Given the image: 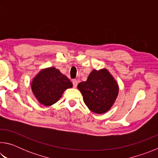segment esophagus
<instances>
[{
    "mask_svg": "<svg viewBox=\"0 0 158 158\" xmlns=\"http://www.w3.org/2000/svg\"><path fill=\"white\" fill-rule=\"evenodd\" d=\"M73 84L74 88H76L77 85V80H73Z\"/></svg>",
    "mask_w": 158,
    "mask_h": 158,
    "instance_id": "esophagus-1",
    "label": "esophagus"
}]
</instances>
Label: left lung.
<instances>
[{"instance_id": "left-lung-1", "label": "left lung", "mask_w": 158, "mask_h": 158, "mask_svg": "<svg viewBox=\"0 0 158 158\" xmlns=\"http://www.w3.org/2000/svg\"><path fill=\"white\" fill-rule=\"evenodd\" d=\"M77 88L88 108L99 114L111 109L119 90L116 81L105 68L93 69L86 81L79 83Z\"/></svg>"}]
</instances>
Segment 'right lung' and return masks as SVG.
Returning <instances> with one entry per match:
<instances>
[{"mask_svg":"<svg viewBox=\"0 0 158 158\" xmlns=\"http://www.w3.org/2000/svg\"><path fill=\"white\" fill-rule=\"evenodd\" d=\"M73 85L70 80L58 69L48 68L42 69L34 77L31 89L37 101L47 106L58 102L63 92Z\"/></svg>","mask_w":158,"mask_h":158,"instance_id":"right-lung-1","label":"right lung"}]
</instances>
